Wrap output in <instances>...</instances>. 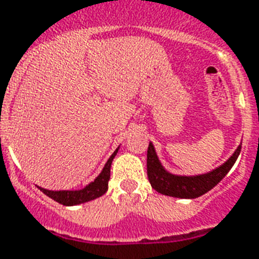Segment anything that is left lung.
Segmentation results:
<instances>
[{"label": "left lung", "mask_w": 259, "mask_h": 259, "mask_svg": "<svg viewBox=\"0 0 259 259\" xmlns=\"http://www.w3.org/2000/svg\"><path fill=\"white\" fill-rule=\"evenodd\" d=\"M240 150H242V145L238 146V149L224 164L213 169L211 172L196 175V176H179L165 170L157 157L154 146L150 142L147 149V178L151 187L162 195L194 199L210 191L211 188L215 187L225 178V175L228 174L235 161L238 159Z\"/></svg>", "instance_id": "8db88e82"}]
</instances>
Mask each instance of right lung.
Returning <instances> with one entry per match:
<instances>
[{"mask_svg":"<svg viewBox=\"0 0 259 259\" xmlns=\"http://www.w3.org/2000/svg\"><path fill=\"white\" fill-rule=\"evenodd\" d=\"M118 151V147L114 150V153L110 155V158L106 161L102 172H101L94 182H91L90 184H87L84 188L81 190H64V191H52V190H46V188L38 187L40 191L44 192L45 195H48L49 198H52L58 203L65 206H75L84 203V202L93 201L95 198H100L108 191V182L110 179V165L112 161L116 157Z\"/></svg>","mask_w":259,"mask_h":259,"instance_id":"right-lung-1","label":"right lung"}]
</instances>
